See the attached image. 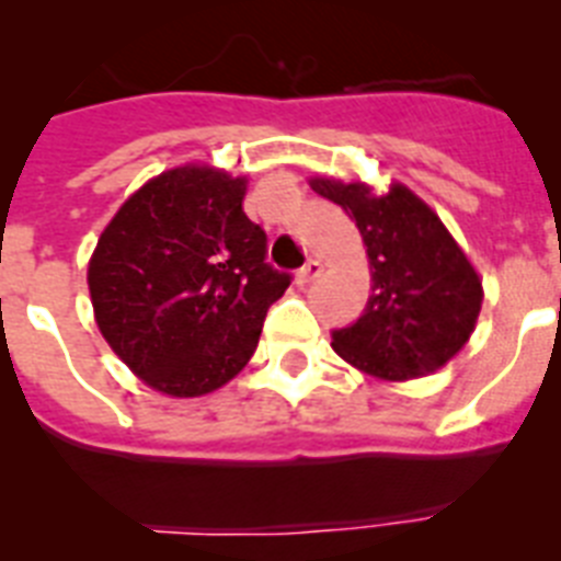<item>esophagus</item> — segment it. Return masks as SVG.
<instances>
[{
	"label": "esophagus",
	"mask_w": 561,
	"mask_h": 561,
	"mask_svg": "<svg viewBox=\"0 0 561 561\" xmlns=\"http://www.w3.org/2000/svg\"><path fill=\"white\" fill-rule=\"evenodd\" d=\"M320 272H323V264H320V261H314V257H309V261H306V264L297 270V275H295L297 286H309L311 280H317V277H320Z\"/></svg>",
	"instance_id": "obj_1"
}]
</instances>
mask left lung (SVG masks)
Returning <instances> with one entry per match:
<instances>
[{
    "label": "left lung",
    "instance_id": "8db88e82",
    "mask_svg": "<svg viewBox=\"0 0 561 561\" xmlns=\"http://www.w3.org/2000/svg\"><path fill=\"white\" fill-rule=\"evenodd\" d=\"M311 191L340 205L368 247L365 314L331 334V348L362 374L408 381L444 368L478 323L483 280L438 213L408 185L311 176Z\"/></svg>",
    "mask_w": 561,
    "mask_h": 561
}]
</instances>
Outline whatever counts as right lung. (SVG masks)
<instances>
[{"mask_svg":"<svg viewBox=\"0 0 561 561\" xmlns=\"http://www.w3.org/2000/svg\"><path fill=\"white\" fill-rule=\"evenodd\" d=\"M247 176L187 162L128 196L89 257L108 348L171 399L219 390L255 354L266 309L289 286L244 213Z\"/></svg>","mask_w":561,"mask_h":561,"instance_id":"obj_1","label":"right lung"}]
</instances>
